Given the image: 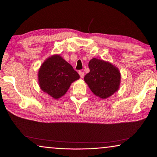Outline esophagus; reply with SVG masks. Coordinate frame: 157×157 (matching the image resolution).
I'll use <instances>...</instances> for the list:
<instances>
[{"mask_svg":"<svg viewBox=\"0 0 157 157\" xmlns=\"http://www.w3.org/2000/svg\"><path fill=\"white\" fill-rule=\"evenodd\" d=\"M79 75H80V78H84V72H83V71H79Z\"/></svg>","mask_w":157,"mask_h":157,"instance_id":"34e87169","label":"esophagus"}]
</instances>
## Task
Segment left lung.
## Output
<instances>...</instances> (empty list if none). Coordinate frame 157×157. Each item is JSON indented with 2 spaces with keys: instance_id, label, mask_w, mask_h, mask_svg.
I'll use <instances>...</instances> for the list:
<instances>
[{
  "instance_id": "8db88e82",
  "label": "left lung",
  "mask_w": 157,
  "mask_h": 157,
  "mask_svg": "<svg viewBox=\"0 0 157 157\" xmlns=\"http://www.w3.org/2000/svg\"><path fill=\"white\" fill-rule=\"evenodd\" d=\"M90 72L84 81L94 94L105 99L119 90L121 74L119 69L111 63L94 58L88 63Z\"/></svg>"
}]
</instances>
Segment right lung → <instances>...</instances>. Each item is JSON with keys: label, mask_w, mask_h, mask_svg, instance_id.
<instances>
[{"label": "right lung", "mask_w": 157, "mask_h": 157, "mask_svg": "<svg viewBox=\"0 0 157 157\" xmlns=\"http://www.w3.org/2000/svg\"><path fill=\"white\" fill-rule=\"evenodd\" d=\"M79 78V74L73 67L57 55L46 59L38 71L40 87L55 99L64 95L71 83Z\"/></svg>", "instance_id": "1"}]
</instances>
